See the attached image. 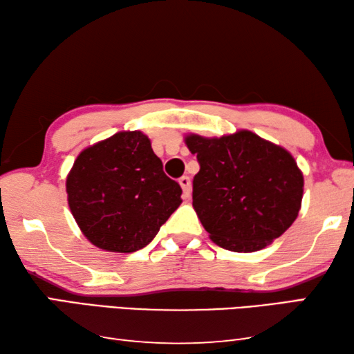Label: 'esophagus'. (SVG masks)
<instances>
[{
  "instance_id": "obj_1",
  "label": "esophagus",
  "mask_w": 354,
  "mask_h": 354,
  "mask_svg": "<svg viewBox=\"0 0 354 354\" xmlns=\"http://www.w3.org/2000/svg\"><path fill=\"white\" fill-rule=\"evenodd\" d=\"M179 185H181V189H183V195H184V198H189V196H190V192H192V183H190V178H189V176H183V178H179Z\"/></svg>"
}]
</instances>
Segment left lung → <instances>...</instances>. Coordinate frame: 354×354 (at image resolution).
Returning <instances> with one entry per match:
<instances>
[{"instance_id":"obj_1","label":"left lung","mask_w":354,"mask_h":354,"mask_svg":"<svg viewBox=\"0 0 354 354\" xmlns=\"http://www.w3.org/2000/svg\"><path fill=\"white\" fill-rule=\"evenodd\" d=\"M199 171L194 209L210 240L234 252L266 248L295 221L304 173L291 153L249 130L185 136Z\"/></svg>"}]
</instances>
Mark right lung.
Listing matches in <instances>:
<instances>
[{
  "label": "right lung",
  "instance_id": "add662e5",
  "mask_svg": "<svg viewBox=\"0 0 354 354\" xmlns=\"http://www.w3.org/2000/svg\"><path fill=\"white\" fill-rule=\"evenodd\" d=\"M68 204L82 234L108 252L145 248L183 203L142 131H119L86 147L66 178Z\"/></svg>",
  "mask_w": 354,
  "mask_h": 354
}]
</instances>
